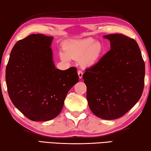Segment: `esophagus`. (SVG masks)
<instances>
[{
  "mask_svg": "<svg viewBox=\"0 0 151 151\" xmlns=\"http://www.w3.org/2000/svg\"><path fill=\"white\" fill-rule=\"evenodd\" d=\"M83 75V73L82 71H81V70L78 71V77H79V78H82Z\"/></svg>",
  "mask_w": 151,
  "mask_h": 151,
  "instance_id": "esophagus-1",
  "label": "esophagus"
}]
</instances>
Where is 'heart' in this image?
Listing matches in <instances>:
<instances>
[{"mask_svg":"<svg viewBox=\"0 0 151 151\" xmlns=\"http://www.w3.org/2000/svg\"><path fill=\"white\" fill-rule=\"evenodd\" d=\"M65 54L61 53L60 58L64 61L69 59L81 60V66L88 68L94 66L102 53V46L100 43L95 42L91 38L74 40L67 43L64 47Z\"/></svg>","mask_w":151,"mask_h":151,"instance_id":"1","label":"heart"}]
</instances>
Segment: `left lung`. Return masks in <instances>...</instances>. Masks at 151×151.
<instances>
[{
	"instance_id": "8db88e82",
	"label": "left lung",
	"mask_w": 151,
	"mask_h": 151,
	"mask_svg": "<svg viewBox=\"0 0 151 151\" xmlns=\"http://www.w3.org/2000/svg\"><path fill=\"white\" fill-rule=\"evenodd\" d=\"M111 49L86 69L83 78L87 99L95 116L104 119L123 116L138 101L145 83V65L138 45L123 34L104 35Z\"/></svg>"
}]
</instances>
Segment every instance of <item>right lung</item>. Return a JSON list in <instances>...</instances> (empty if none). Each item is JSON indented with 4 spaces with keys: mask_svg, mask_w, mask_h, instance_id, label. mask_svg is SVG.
Wrapping results in <instances>:
<instances>
[{
    "mask_svg": "<svg viewBox=\"0 0 151 151\" xmlns=\"http://www.w3.org/2000/svg\"><path fill=\"white\" fill-rule=\"evenodd\" d=\"M53 37L32 34L16 43L6 68L14 106L31 120L48 121L63 109L68 91L78 82L75 67L56 68L50 47Z\"/></svg>",
    "mask_w": 151,
    "mask_h": 151,
    "instance_id": "right-lung-1",
    "label": "right lung"
}]
</instances>
